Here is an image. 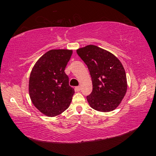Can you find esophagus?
Listing matches in <instances>:
<instances>
[{
  "mask_svg": "<svg viewBox=\"0 0 156 156\" xmlns=\"http://www.w3.org/2000/svg\"><path fill=\"white\" fill-rule=\"evenodd\" d=\"M76 90L77 91H80V89H81V87H80V86H78V87H76Z\"/></svg>",
  "mask_w": 156,
  "mask_h": 156,
  "instance_id": "obj_1",
  "label": "esophagus"
}]
</instances>
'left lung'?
<instances>
[{
  "label": "left lung",
  "instance_id": "1",
  "mask_svg": "<svg viewBox=\"0 0 156 156\" xmlns=\"http://www.w3.org/2000/svg\"><path fill=\"white\" fill-rule=\"evenodd\" d=\"M76 52L87 66L91 78L93 89L87 96L89 105L102 112L114 110L127 89L122 63L112 53L92 44Z\"/></svg>",
  "mask_w": 156,
  "mask_h": 156
}]
</instances>
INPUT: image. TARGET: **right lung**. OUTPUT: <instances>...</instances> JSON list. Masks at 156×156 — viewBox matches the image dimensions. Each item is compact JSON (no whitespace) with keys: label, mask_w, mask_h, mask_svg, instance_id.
<instances>
[{"label":"right lung","mask_w":156,"mask_h":156,"mask_svg":"<svg viewBox=\"0 0 156 156\" xmlns=\"http://www.w3.org/2000/svg\"><path fill=\"white\" fill-rule=\"evenodd\" d=\"M72 54V50H50L38 59L31 71L30 96L34 106L44 115H59L72 102L74 89L69 86L65 72Z\"/></svg>","instance_id":"1"}]
</instances>
